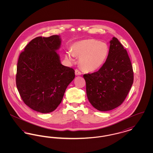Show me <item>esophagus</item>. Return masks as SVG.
I'll list each match as a JSON object with an SVG mask.
<instances>
[{
  "label": "esophagus",
  "instance_id": "1",
  "mask_svg": "<svg viewBox=\"0 0 153 153\" xmlns=\"http://www.w3.org/2000/svg\"><path fill=\"white\" fill-rule=\"evenodd\" d=\"M75 74L76 75V76H79V75H81V72H80L79 70H78V69H76L75 70Z\"/></svg>",
  "mask_w": 153,
  "mask_h": 153
}]
</instances>
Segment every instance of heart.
Here are the masks:
<instances>
[{"label": "heart", "mask_w": 153, "mask_h": 153, "mask_svg": "<svg viewBox=\"0 0 153 153\" xmlns=\"http://www.w3.org/2000/svg\"><path fill=\"white\" fill-rule=\"evenodd\" d=\"M109 53L108 45L95 39H86L72 45L71 51L66 53V58L72 61L74 56L79 57L81 69L88 72L99 69L104 63Z\"/></svg>", "instance_id": "obj_1"}]
</instances>
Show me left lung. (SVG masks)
I'll list each match as a JSON object with an SVG mask.
<instances>
[{"mask_svg":"<svg viewBox=\"0 0 153 153\" xmlns=\"http://www.w3.org/2000/svg\"><path fill=\"white\" fill-rule=\"evenodd\" d=\"M83 77L88 100L96 109L107 111L122 104L133 84L134 72L127 51L117 38L110 41L108 57L100 69Z\"/></svg>","mask_w":153,"mask_h":153,"instance_id":"1","label":"left lung"}]
</instances>
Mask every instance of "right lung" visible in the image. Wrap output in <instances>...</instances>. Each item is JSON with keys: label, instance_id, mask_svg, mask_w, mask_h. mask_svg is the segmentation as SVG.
<instances>
[{"label": "right lung", "instance_id": "1", "mask_svg": "<svg viewBox=\"0 0 153 153\" xmlns=\"http://www.w3.org/2000/svg\"><path fill=\"white\" fill-rule=\"evenodd\" d=\"M59 36L32 39L18 58L16 84L22 100L30 108L49 113L57 108L66 89L75 77L72 68L62 65L56 51Z\"/></svg>", "mask_w": 153, "mask_h": 153}]
</instances>
